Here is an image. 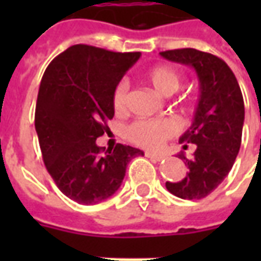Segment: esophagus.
Here are the masks:
<instances>
[{
    "instance_id": "1",
    "label": "esophagus",
    "mask_w": 261,
    "mask_h": 261,
    "mask_svg": "<svg viewBox=\"0 0 261 261\" xmlns=\"http://www.w3.org/2000/svg\"><path fill=\"white\" fill-rule=\"evenodd\" d=\"M145 156L151 159V161H153V162H161V161H164L165 159L164 155H158V153L152 152H145Z\"/></svg>"
}]
</instances>
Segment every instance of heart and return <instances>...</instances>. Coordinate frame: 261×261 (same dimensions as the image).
Here are the masks:
<instances>
[{
    "label": "heart",
    "instance_id": "b5f03b06",
    "mask_svg": "<svg viewBox=\"0 0 261 261\" xmlns=\"http://www.w3.org/2000/svg\"><path fill=\"white\" fill-rule=\"evenodd\" d=\"M145 80L159 95L170 96L181 85L180 74L169 65H155L145 72ZM128 84L120 81L113 91V108L117 113L124 112L127 106ZM177 133V125L170 119H145L131 123L125 136L131 142L142 148H159L168 138Z\"/></svg>",
    "mask_w": 261,
    "mask_h": 261
}]
</instances>
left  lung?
Returning <instances> with one entry per match:
<instances>
[{"instance_id": "obj_1", "label": "left lung", "mask_w": 261, "mask_h": 261, "mask_svg": "<svg viewBox=\"0 0 261 261\" xmlns=\"http://www.w3.org/2000/svg\"><path fill=\"white\" fill-rule=\"evenodd\" d=\"M164 59L190 65L200 82V97L190 128L180 137L183 149L194 144L192 158L177 156L187 166L180 181L166 189L185 200H200L213 193L233 166L242 142L245 103L235 74L224 60L196 48L162 51Z\"/></svg>"}]
</instances>
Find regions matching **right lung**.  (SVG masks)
Listing matches in <instances>:
<instances>
[{
  "label": "right lung",
  "instance_id": "add662e5",
  "mask_svg": "<svg viewBox=\"0 0 261 261\" xmlns=\"http://www.w3.org/2000/svg\"><path fill=\"white\" fill-rule=\"evenodd\" d=\"M141 53H114L75 44L44 71L35 113L46 169L65 196L97 204L119 190L131 159L141 149L96 145L113 119V91Z\"/></svg>",
  "mask_w": 261,
  "mask_h": 261
}]
</instances>
